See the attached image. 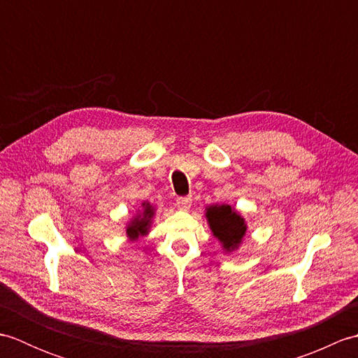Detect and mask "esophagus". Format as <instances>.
Returning a JSON list of instances; mask_svg holds the SVG:
<instances>
[{"instance_id":"obj_1","label":"esophagus","mask_w":358,"mask_h":358,"mask_svg":"<svg viewBox=\"0 0 358 358\" xmlns=\"http://www.w3.org/2000/svg\"><path fill=\"white\" fill-rule=\"evenodd\" d=\"M177 206H178L181 210L191 209V206H192V199H191V196H178V199H177Z\"/></svg>"}]
</instances>
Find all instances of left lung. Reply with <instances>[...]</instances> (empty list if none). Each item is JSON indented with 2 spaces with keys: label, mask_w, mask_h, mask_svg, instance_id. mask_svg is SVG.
I'll list each match as a JSON object with an SVG mask.
<instances>
[{
  "label": "left lung",
  "mask_w": 358,
  "mask_h": 358,
  "mask_svg": "<svg viewBox=\"0 0 358 358\" xmlns=\"http://www.w3.org/2000/svg\"><path fill=\"white\" fill-rule=\"evenodd\" d=\"M208 224L212 235L222 243L224 252H234L241 245L245 238L248 224L237 210L229 204H212L206 208Z\"/></svg>",
  "instance_id": "8db88e82"
}]
</instances>
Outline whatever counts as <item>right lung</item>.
Segmentation results:
<instances>
[{
    "instance_id": "right-lung-1",
    "label": "right lung",
    "mask_w": 358,
    "mask_h": 358,
    "mask_svg": "<svg viewBox=\"0 0 358 358\" xmlns=\"http://www.w3.org/2000/svg\"><path fill=\"white\" fill-rule=\"evenodd\" d=\"M155 210V206H152L149 201H144L141 204V209L136 210L131 222L126 224V237L131 241H136L140 237H146L150 232Z\"/></svg>"
}]
</instances>
